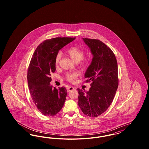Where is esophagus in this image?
Returning <instances> with one entry per match:
<instances>
[{
	"instance_id": "1",
	"label": "esophagus",
	"mask_w": 149,
	"mask_h": 149,
	"mask_svg": "<svg viewBox=\"0 0 149 149\" xmlns=\"http://www.w3.org/2000/svg\"><path fill=\"white\" fill-rule=\"evenodd\" d=\"M75 88H74V87H72V86H69V87H68L67 88V91H68V92H70L71 91H72V90H74V89H75Z\"/></svg>"
}]
</instances>
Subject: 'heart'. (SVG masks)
<instances>
[{"mask_svg": "<svg viewBox=\"0 0 149 149\" xmlns=\"http://www.w3.org/2000/svg\"><path fill=\"white\" fill-rule=\"evenodd\" d=\"M67 54L71 57V59L73 60L75 62H79L84 57V52L83 50L80 49L77 46H71L68 49L66 50ZM61 57V54L58 52L55 57V65L58 64L60 60ZM79 75L78 72H69L66 74V79L69 80V81L74 82L76 78H77Z\"/></svg>", "mask_w": 149, "mask_h": 149, "instance_id": "obj_1", "label": "heart"}]
</instances>
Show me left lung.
<instances>
[{
    "label": "left lung",
    "mask_w": 149,
    "mask_h": 149,
    "mask_svg": "<svg viewBox=\"0 0 149 149\" xmlns=\"http://www.w3.org/2000/svg\"><path fill=\"white\" fill-rule=\"evenodd\" d=\"M93 55L84 77L91 81L88 92L78 89V105L87 116L97 117L110 106L118 85V66L113 51L99 40L83 38Z\"/></svg>",
    "instance_id": "left-lung-1"
}]
</instances>
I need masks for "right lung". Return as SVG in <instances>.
I'll return each instance as SVG.
<instances>
[{
	"label": "right lung",
	"mask_w": 149,
	"mask_h": 149,
	"mask_svg": "<svg viewBox=\"0 0 149 149\" xmlns=\"http://www.w3.org/2000/svg\"><path fill=\"white\" fill-rule=\"evenodd\" d=\"M75 37H57L41 43L36 49L29 65L27 80L33 102L41 113L53 116L64 106L67 90L62 86L53 88L50 85L51 74L56 70L55 59L59 50Z\"/></svg>",
	"instance_id": "1"
}]
</instances>
